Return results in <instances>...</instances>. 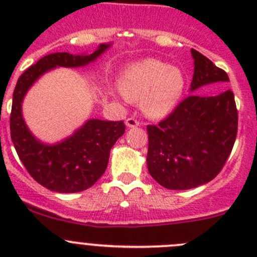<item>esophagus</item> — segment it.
<instances>
[{
	"label": "esophagus",
	"mask_w": 257,
	"mask_h": 257,
	"mask_svg": "<svg viewBox=\"0 0 257 257\" xmlns=\"http://www.w3.org/2000/svg\"><path fill=\"white\" fill-rule=\"evenodd\" d=\"M125 125L128 126V128H136V126L139 125V121L134 118H128L125 120Z\"/></svg>",
	"instance_id": "34e87169"
}]
</instances>
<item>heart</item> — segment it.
Masks as SVG:
<instances>
[{"mask_svg": "<svg viewBox=\"0 0 257 257\" xmlns=\"http://www.w3.org/2000/svg\"><path fill=\"white\" fill-rule=\"evenodd\" d=\"M184 88L183 72L154 58L131 64L120 77L124 97L133 102L142 100L144 113L152 118H163L172 112L180 100Z\"/></svg>", "mask_w": 257, "mask_h": 257, "instance_id": "obj_1", "label": "heart"}]
</instances>
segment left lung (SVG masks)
I'll return each instance as SVG.
<instances>
[{"mask_svg":"<svg viewBox=\"0 0 257 257\" xmlns=\"http://www.w3.org/2000/svg\"><path fill=\"white\" fill-rule=\"evenodd\" d=\"M194 74L190 92L217 82H229L200 52L191 49ZM148 172L172 190H188L212 180L224 167L237 133L234 93L214 97L190 94L158 125H148Z\"/></svg>","mask_w":257,"mask_h":257,"instance_id":"obj_1","label":"left lung"}]
</instances>
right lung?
<instances>
[{
    "label": "right lung",
    "mask_w": 257,
    "mask_h": 257,
    "mask_svg": "<svg viewBox=\"0 0 257 257\" xmlns=\"http://www.w3.org/2000/svg\"><path fill=\"white\" fill-rule=\"evenodd\" d=\"M112 43H102L90 54L51 53L26 69L17 80L12 100L11 138L21 162L31 177L57 193H79L90 188L107 169L109 152L125 132L121 120L89 119L72 136L54 144L38 141L22 115L26 93L40 77L57 67H84L104 53Z\"/></svg>",
    "instance_id": "right-lung-1"
}]
</instances>
